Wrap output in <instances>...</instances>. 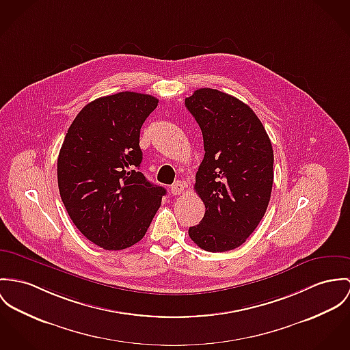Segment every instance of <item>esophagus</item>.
Masks as SVG:
<instances>
[{
    "instance_id": "1",
    "label": "esophagus",
    "mask_w": 350,
    "mask_h": 350,
    "mask_svg": "<svg viewBox=\"0 0 350 350\" xmlns=\"http://www.w3.org/2000/svg\"><path fill=\"white\" fill-rule=\"evenodd\" d=\"M185 189H186V185L183 183V182H180V180H178V182H175L172 186H171V193H174V195H180V193H183L185 192Z\"/></svg>"
}]
</instances>
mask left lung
<instances>
[{
	"mask_svg": "<svg viewBox=\"0 0 350 350\" xmlns=\"http://www.w3.org/2000/svg\"><path fill=\"white\" fill-rule=\"evenodd\" d=\"M185 104L204 146L193 189L206 213L189 235L206 252H228L245 243L269 206L274 179L271 142L254 111L234 96L200 88Z\"/></svg>",
	"mask_w": 350,
	"mask_h": 350,
	"instance_id": "8db88e82",
	"label": "left lung"
}]
</instances>
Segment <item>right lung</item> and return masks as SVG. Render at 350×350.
I'll return each instance as SVG.
<instances>
[{
	"label": "right lung",
	"mask_w": 350,
	"mask_h": 350,
	"mask_svg": "<svg viewBox=\"0 0 350 350\" xmlns=\"http://www.w3.org/2000/svg\"><path fill=\"white\" fill-rule=\"evenodd\" d=\"M159 100L119 92L75 118L57 159L60 196L80 232L104 250H123L147 232L165 189L139 171L140 128Z\"/></svg>",
	"instance_id": "right-lung-1"
}]
</instances>
